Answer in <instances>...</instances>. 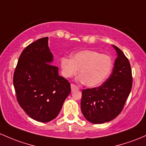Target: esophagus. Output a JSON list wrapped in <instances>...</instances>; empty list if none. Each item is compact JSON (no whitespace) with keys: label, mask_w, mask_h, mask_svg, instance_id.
<instances>
[{"label":"esophagus","mask_w":146,"mask_h":146,"mask_svg":"<svg viewBox=\"0 0 146 146\" xmlns=\"http://www.w3.org/2000/svg\"><path fill=\"white\" fill-rule=\"evenodd\" d=\"M71 89H72V91H74L75 90H79V87L77 86L74 85V84H71Z\"/></svg>","instance_id":"1"}]
</instances>
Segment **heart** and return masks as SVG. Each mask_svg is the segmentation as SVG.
Masks as SVG:
<instances>
[{"label": "heart", "instance_id": "b5f03b06", "mask_svg": "<svg viewBox=\"0 0 146 146\" xmlns=\"http://www.w3.org/2000/svg\"><path fill=\"white\" fill-rule=\"evenodd\" d=\"M112 60L108 55L91 49L80 51L71 57L60 59L62 74L70 78L80 71L79 80L86 86L95 87L107 78L112 69Z\"/></svg>", "mask_w": 146, "mask_h": 146}]
</instances>
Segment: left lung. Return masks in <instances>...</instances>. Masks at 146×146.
<instances>
[{"label": "left lung", "mask_w": 146, "mask_h": 146, "mask_svg": "<svg viewBox=\"0 0 146 146\" xmlns=\"http://www.w3.org/2000/svg\"><path fill=\"white\" fill-rule=\"evenodd\" d=\"M117 57L111 74L98 88L82 90L81 109L87 120L101 124L113 120L120 113L131 92L132 74L129 61L117 46Z\"/></svg>", "instance_id": "obj_1"}]
</instances>
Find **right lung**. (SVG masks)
<instances>
[{"mask_svg":"<svg viewBox=\"0 0 146 146\" xmlns=\"http://www.w3.org/2000/svg\"><path fill=\"white\" fill-rule=\"evenodd\" d=\"M48 37L23 49L14 72L13 84L20 106L31 118L47 123L57 117L71 92L70 84L51 65Z\"/></svg>","mask_w":146,"mask_h":146,"instance_id":"add662e5","label":"right lung"}]
</instances>
